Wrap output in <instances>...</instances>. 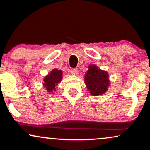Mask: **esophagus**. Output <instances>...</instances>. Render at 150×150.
<instances>
[{
    "label": "esophagus",
    "instance_id": "obj_1",
    "mask_svg": "<svg viewBox=\"0 0 150 150\" xmlns=\"http://www.w3.org/2000/svg\"><path fill=\"white\" fill-rule=\"evenodd\" d=\"M71 73L74 76H76L79 74V70H78V69H76V68H74V69H71Z\"/></svg>",
    "mask_w": 150,
    "mask_h": 150
}]
</instances>
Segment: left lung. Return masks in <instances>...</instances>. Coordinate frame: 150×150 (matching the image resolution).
<instances>
[{
  "label": "left lung",
  "instance_id": "8db88e82",
  "mask_svg": "<svg viewBox=\"0 0 150 150\" xmlns=\"http://www.w3.org/2000/svg\"><path fill=\"white\" fill-rule=\"evenodd\" d=\"M85 74V83L93 96L103 94L110 85L109 74L106 71L98 69L96 65H89Z\"/></svg>",
  "mask_w": 150,
  "mask_h": 150
}]
</instances>
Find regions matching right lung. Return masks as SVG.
<instances>
[{
    "instance_id": "right-lung-1",
    "label": "right lung",
    "mask_w": 150,
    "mask_h": 150,
    "mask_svg": "<svg viewBox=\"0 0 150 150\" xmlns=\"http://www.w3.org/2000/svg\"><path fill=\"white\" fill-rule=\"evenodd\" d=\"M63 76V72L61 70H58V69H54L49 74L47 75L44 78L43 86L45 87L48 92H52L56 91V86L61 81Z\"/></svg>"
}]
</instances>
